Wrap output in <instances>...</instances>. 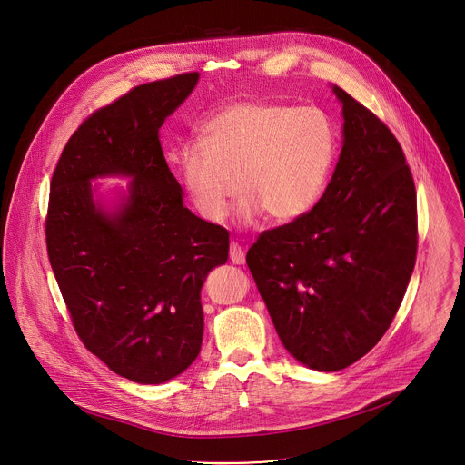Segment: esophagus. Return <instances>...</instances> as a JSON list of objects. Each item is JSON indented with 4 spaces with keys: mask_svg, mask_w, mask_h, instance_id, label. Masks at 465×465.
<instances>
[{
    "mask_svg": "<svg viewBox=\"0 0 465 465\" xmlns=\"http://www.w3.org/2000/svg\"><path fill=\"white\" fill-rule=\"evenodd\" d=\"M246 253H244V248H241V244L239 242H232L230 244V261L233 262V264H242L244 262V257Z\"/></svg>",
    "mask_w": 465,
    "mask_h": 465,
    "instance_id": "esophagus-1",
    "label": "esophagus"
}]
</instances>
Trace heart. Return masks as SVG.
I'll use <instances>...</instances> for the list:
<instances>
[{"label":"heart","instance_id":"b5f03b06","mask_svg":"<svg viewBox=\"0 0 465 465\" xmlns=\"http://www.w3.org/2000/svg\"><path fill=\"white\" fill-rule=\"evenodd\" d=\"M337 132L316 106L237 101L178 151V169L194 212L223 223L239 191L244 221L305 217L320 203L337 162Z\"/></svg>","mask_w":465,"mask_h":465}]
</instances>
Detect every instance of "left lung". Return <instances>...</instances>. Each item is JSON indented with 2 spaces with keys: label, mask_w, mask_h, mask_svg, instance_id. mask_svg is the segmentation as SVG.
<instances>
[{
  "label": "left lung",
  "mask_w": 465,
  "mask_h": 465,
  "mask_svg": "<svg viewBox=\"0 0 465 465\" xmlns=\"http://www.w3.org/2000/svg\"><path fill=\"white\" fill-rule=\"evenodd\" d=\"M344 145L320 203L246 253L285 350L339 371L388 331L418 252L416 185L390 128L342 88Z\"/></svg>",
  "instance_id": "1"
}]
</instances>
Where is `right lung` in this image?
Segmentation results:
<instances>
[{
  "instance_id": "add662e5",
  "label": "right lung",
  "mask_w": 465,
  "mask_h": 465,
  "mask_svg": "<svg viewBox=\"0 0 465 465\" xmlns=\"http://www.w3.org/2000/svg\"><path fill=\"white\" fill-rule=\"evenodd\" d=\"M196 81L193 72L147 83L95 110L51 178L47 255L72 323L86 350L142 384L180 375L201 353V289L228 259V230L183 206L160 143ZM97 175L133 178L117 211L93 201Z\"/></svg>"
}]
</instances>
